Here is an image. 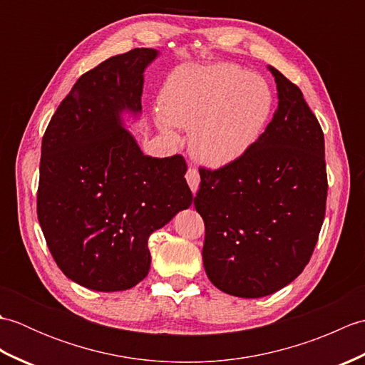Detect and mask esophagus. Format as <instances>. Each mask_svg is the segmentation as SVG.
I'll use <instances>...</instances> for the list:
<instances>
[{
	"label": "esophagus",
	"instance_id": "1",
	"mask_svg": "<svg viewBox=\"0 0 365 365\" xmlns=\"http://www.w3.org/2000/svg\"><path fill=\"white\" fill-rule=\"evenodd\" d=\"M185 178H187V182L190 185V188L192 192H196L197 188H199V183H200V177H199V173L195 169V168H188L187 174H185Z\"/></svg>",
	"mask_w": 365,
	"mask_h": 365
}]
</instances>
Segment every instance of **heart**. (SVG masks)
<instances>
[{
  "instance_id": "heart-1",
  "label": "heart",
  "mask_w": 365,
  "mask_h": 365,
  "mask_svg": "<svg viewBox=\"0 0 365 365\" xmlns=\"http://www.w3.org/2000/svg\"><path fill=\"white\" fill-rule=\"evenodd\" d=\"M273 111V92L259 75L232 66L180 68L160 94L158 125L174 138V125L191 128L195 157L222 166L251 149Z\"/></svg>"
}]
</instances>
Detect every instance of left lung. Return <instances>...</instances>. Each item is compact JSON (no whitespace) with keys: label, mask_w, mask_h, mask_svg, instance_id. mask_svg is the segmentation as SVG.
<instances>
[{"label":"left lung","mask_w":365,"mask_h":365,"mask_svg":"<svg viewBox=\"0 0 365 365\" xmlns=\"http://www.w3.org/2000/svg\"><path fill=\"white\" fill-rule=\"evenodd\" d=\"M268 68L279 98L273 119L242 157L199 169L195 197L205 222V273L240 298L267 297L302 273L327 210L320 123L297 84Z\"/></svg>","instance_id":"8db88e82"}]
</instances>
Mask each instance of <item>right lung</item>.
<instances>
[{
	"label": "right lung",
	"instance_id": "1",
	"mask_svg": "<svg viewBox=\"0 0 365 365\" xmlns=\"http://www.w3.org/2000/svg\"><path fill=\"white\" fill-rule=\"evenodd\" d=\"M157 56L135 48L81 75L42 138L37 218L56 265L91 290L141 282L152 232L192 202L182 155H144L123 127V111L143 110L144 71Z\"/></svg>",
	"mask_w": 365,
	"mask_h": 365
}]
</instances>
